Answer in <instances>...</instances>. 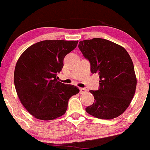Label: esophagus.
<instances>
[{"mask_svg": "<svg viewBox=\"0 0 150 150\" xmlns=\"http://www.w3.org/2000/svg\"><path fill=\"white\" fill-rule=\"evenodd\" d=\"M87 92V89L85 88H80V94H84V93Z\"/></svg>", "mask_w": 150, "mask_h": 150, "instance_id": "34e87169", "label": "esophagus"}]
</instances>
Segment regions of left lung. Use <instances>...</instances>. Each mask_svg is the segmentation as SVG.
<instances>
[{
	"instance_id": "1",
	"label": "left lung",
	"mask_w": 150,
	"mask_h": 150,
	"mask_svg": "<svg viewBox=\"0 0 150 150\" xmlns=\"http://www.w3.org/2000/svg\"><path fill=\"white\" fill-rule=\"evenodd\" d=\"M78 48L89 61L92 73L100 79L99 88L89 91L95 100L86 111L101 119L119 116L130 105L137 85L130 55L122 46L100 38L80 42Z\"/></svg>"
}]
</instances>
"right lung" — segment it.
<instances>
[{
  "label": "right lung",
  "mask_w": 150,
  "mask_h": 150,
  "mask_svg": "<svg viewBox=\"0 0 150 150\" xmlns=\"http://www.w3.org/2000/svg\"><path fill=\"white\" fill-rule=\"evenodd\" d=\"M78 41L45 40L24 51L16 63L14 83L20 101L31 115L44 120L63 116L77 87L57 80L63 59Z\"/></svg>",
  "instance_id": "right-lung-1"
}]
</instances>
